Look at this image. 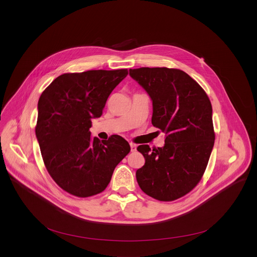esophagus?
Listing matches in <instances>:
<instances>
[{
	"label": "esophagus",
	"mask_w": 257,
	"mask_h": 257,
	"mask_svg": "<svg viewBox=\"0 0 257 257\" xmlns=\"http://www.w3.org/2000/svg\"><path fill=\"white\" fill-rule=\"evenodd\" d=\"M130 148H131V152H135L136 151V144L135 143H132V142H130Z\"/></svg>",
	"instance_id": "esophagus-1"
}]
</instances>
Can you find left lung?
<instances>
[{"label":"left lung","instance_id":"left-lung-1","mask_svg":"<svg viewBox=\"0 0 257 257\" xmlns=\"http://www.w3.org/2000/svg\"><path fill=\"white\" fill-rule=\"evenodd\" d=\"M129 75L153 101V125L166 133L163 148H137L145 159L137 183L153 198L175 200L197 185L207 166L214 143L210 100L184 71L144 67Z\"/></svg>","mask_w":257,"mask_h":257}]
</instances>
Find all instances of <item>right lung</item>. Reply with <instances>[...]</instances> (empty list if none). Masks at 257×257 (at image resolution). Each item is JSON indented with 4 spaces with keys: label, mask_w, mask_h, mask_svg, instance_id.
Here are the masks:
<instances>
[{
    "label": "right lung",
    "mask_w": 257,
    "mask_h": 257,
    "mask_svg": "<svg viewBox=\"0 0 257 257\" xmlns=\"http://www.w3.org/2000/svg\"><path fill=\"white\" fill-rule=\"evenodd\" d=\"M127 75V69L68 73L57 77L39 99L35 135L45 166L72 195L102 192L130 152L123 137L100 141L89 131L91 119L101 116L108 95Z\"/></svg>",
    "instance_id": "1"
}]
</instances>
